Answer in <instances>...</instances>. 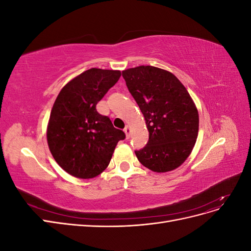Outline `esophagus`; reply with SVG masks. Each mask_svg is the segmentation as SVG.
I'll return each instance as SVG.
<instances>
[{
    "mask_svg": "<svg viewBox=\"0 0 251 251\" xmlns=\"http://www.w3.org/2000/svg\"><path fill=\"white\" fill-rule=\"evenodd\" d=\"M125 133H126V138H130V136H131V128H130V126H126L125 127Z\"/></svg>",
    "mask_w": 251,
    "mask_h": 251,
    "instance_id": "34e87169",
    "label": "esophagus"
}]
</instances>
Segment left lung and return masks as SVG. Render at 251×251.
<instances>
[{
    "label": "left lung",
    "instance_id": "8db88e82",
    "mask_svg": "<svg viewBox=\"0 0 251 251\" xmlns=\"http://www.w3.org/2000/svg\"><path fill=\"white\" fill-rule=\"evenodd\" d=\"M149 130L146 147L135 151L139 162L156 173L177 169L191 154L199 131V114L181 81L169 71L139 66L123 71Z\"/></svg>",
    "mask_w": 251,
    "mask_h": 251
}]
</instances>
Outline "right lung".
Returning a JSON list of instances; mask_svg holds the SVG:
<instances>
[{
    "label": "right lung",
    "instance_id": "add662e5",
    "mask_svg": "<svg viewBox=\"0 0 251 251\" xmlns=\"http://www.w3.org/2000/svg\"><path fill=\"white\" fill-rule=\"evenodd\" d=\"M120 75L117 70L89 69L68 82L53 104L48 146L60 168L74 177L89 179L101 174L117 142L126 138L125 132L96 110Z\"/></svg>",
    "mask_w": 251,
    "mask_h": 251
}]
</instances>
